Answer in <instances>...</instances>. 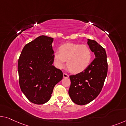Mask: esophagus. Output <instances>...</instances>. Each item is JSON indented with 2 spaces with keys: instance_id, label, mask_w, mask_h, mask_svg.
<instances>
[{
  "instance_id": "1",
  "label": "esophagus",
  "mask_w": 126,
  "mask_h": 126,
  "mask_svg": "<svg viewBox=\"0 0 126 126\" xmlns=\"http://www.w3.org/2000/svg\"><path fill=\"white\" fill-rule=\"evenodd\" d=\"M63 78H69V75H67L65 73H64L63 74Z\"/></svg>"
}]
</instances>
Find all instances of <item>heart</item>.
Listing matches in <instances>:
<instances>
[{"label":"heart","instance_id":"heart-1","mask_svg":"<svg viewBox=\"0 0 126 126\" xmlns=\"http://www.w3.org/2000/svg\"><path fill=\"white\" fill-rule=\"evenodd\" d=\"M54 62L59 68L67 67L73 74L84 71L91 62L92 54L89 47L85 45L68 43L60 47L59 51L54 52Z\"/></svg>","mask_w":126,"mask_h":126}]
</instances>
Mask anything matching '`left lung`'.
<instances>
[{
  "label": "left lung",
  "mask_w": 126,
  "mask_h": 126,
  "mask_svg": "<svg viewBox=\"0 0 126 126\" xmlns=\"http://www.w3.org/2000/svg\"><path fill=\"white\" fill-rule=\"evenodd\" d=\"M88 45L95 58L87 68L71 75L68 94L75 104L84 105L94 100L101 92L108 74V62L105 48L94 40L88 39Z\"/></svg>",
  "instance_id": "8db88e82"
}]
</instances>
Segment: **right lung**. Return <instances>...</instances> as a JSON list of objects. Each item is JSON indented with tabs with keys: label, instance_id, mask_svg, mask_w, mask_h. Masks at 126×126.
<instances>
[{
	"label": "right lung",
	"instance_id": "1",
	"mask_svg": "<svg viewBox=\"0 0 126 126\" xmlns=\"http://www.w3.org/2000/svg\"><path fill=\"white\" fill-rule=\"evenodd\" d=\"M53 38L41 35L24 46L18 61L20 87L33 104H44L55 85L63 79L61 69L52 65Z\"/></svg>",
	"mask_w": 126,
	"mask_h": 126
}]
</instances>
